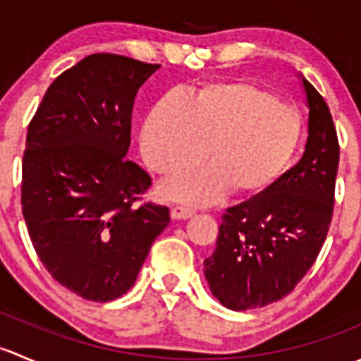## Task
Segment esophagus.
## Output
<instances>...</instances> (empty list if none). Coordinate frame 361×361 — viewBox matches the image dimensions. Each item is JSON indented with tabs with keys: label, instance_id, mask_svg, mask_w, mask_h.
<instances>
[{
	"label": "esophagus",
	"instance_id": "esophagus-1",
	"mask_svg": "<svg viewBox=\"0 0 361 361\" xmlns=\"http://www.w3.org/2000/svg\"><path fill=\"white\" fill-rule=\"evenodd\" d=\"M194 214H195V211L192 209V207L180 206V204L173 206V209H171V216H173L174 220H185V218H190V216H194Z\"/></svg>",
	"mask_w": 361,
	"mask_h": 361
}]
</instances>
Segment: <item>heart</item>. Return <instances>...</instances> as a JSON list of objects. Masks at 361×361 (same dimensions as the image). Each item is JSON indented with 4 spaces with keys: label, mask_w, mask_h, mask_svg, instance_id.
<instances>
[{
    "label": "heart",
    "mask_w": 361,
    "mask_h": 361,
    "mask_svg": "<svg viewBox=\"0 0 361 361\" xmlns=\"http://www.w3.org/2000/svg\"><path fill=\"white\" fill-rule=\"evenodd\" d=\"M298 137V115L274 94L248 82H220L204 85L192 99L181 92L164 96L145 123L141 150L164 176L195 169L207 155L211 169L162 188L174 199L206 204L227 188L234 195L264 190L293 155Z\"/></svg>",
    "instance_id": "b5f03b06"
}]
</instances>
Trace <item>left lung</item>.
I'll return each mask as SVG.
<instances>
[{
    "label": "left lung",
    "instance_id": "left-lung-1",
    "mask_svg": "<svg viewBox=\"0 0 361 361\" xmlns=\"http://www.w3.org/2000/svg\"><path fill=\"white\" fill-rule=\"evenodd\" d=\"M309 137L297 166L257 197L225 209L216 248L204 260L209 288L228 309L286 297L318 258L332 224L338 140L332 113L305 78Z\"/></svg>",
    "mask_w": 361,
    "mask_h": 361
}]
</instances>
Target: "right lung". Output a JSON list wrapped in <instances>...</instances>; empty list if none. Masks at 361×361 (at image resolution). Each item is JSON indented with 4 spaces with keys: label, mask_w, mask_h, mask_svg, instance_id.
Instances as JSON below:
<instances>
[{
    "label": "right lung",
    "mask_w": 361,
    "mask_h": 361,
    "mask_svg": "<svg viewBox=\"0 0 361 361\" xmlns=\"http://www.w3.org/2000/svg\"><path fill=\"white\" fill-rule=\"evenodd\" d=\"M92 54L61 73L27 126L20 204L36 255L57 283L94 302L134 285L169 207L143 201L152 178L126 157L134 97L157 71Z\"/></svg>",
    "instance_id": "1"
}]
</instances>
